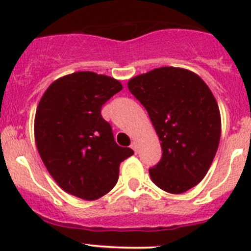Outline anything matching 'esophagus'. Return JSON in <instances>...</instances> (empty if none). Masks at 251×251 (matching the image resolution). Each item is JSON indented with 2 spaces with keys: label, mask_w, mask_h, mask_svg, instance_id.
Returning a JSON list of instances; mask_svg holds the SVG:
<instances>
[{
  "label": "esophagus",
  "mask_w": 251,
  "mask_h": 251,
  "mask_svg": "<svg viewBox=\"0 0 251 251\" xmlns=\"http://www.w3.org/2000/svg\"><path fill=\"white\" fill-rule=\"evenodd\" d=\"M131 148L133 149V151H136V153H137V151H138V143L136 141H133L132 143H131Z\"/></svg>",
  "instance_id": "obj_1"
}]
</instances>
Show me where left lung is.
Instances as JSON below:
<instances>
[{
  "label": "left lung",
  "instance_id": "1",
  "mask_svg": "<svg viewBox=\"0 0 251 251\" xmlns=\"http://www.w3.org/2000/svg\"><path fill=\"white\" fill-rule=\"evenodd\" d=\"M160 141L163 156L149 169L159 188L181 194L209 171L221 137V115L209 86L196 73L163 67L128 80Z\"/></svg>",
  "mask_w": 251,
  "mask_h": 251
}]
</instances>
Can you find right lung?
<instances>
[{
	"label": "right lung",
	"instance_id": "1",
	"mask_svg": "<svg viewBox=\"0 0 251 251\" xmlns=\"http://www.w3.org/2000/svg\"><path fill=\"white\" fill-rule=\"evenodd\" d=\"M123 90L116 78L76 72L53 81L40 100L34 135L45 166L58 186L85 201L109 193L121 161L133 154L119 147L102 105Z\"/></svg>",
	"mask_w": 251,
	"mask_h": 251
}]
</instances>
